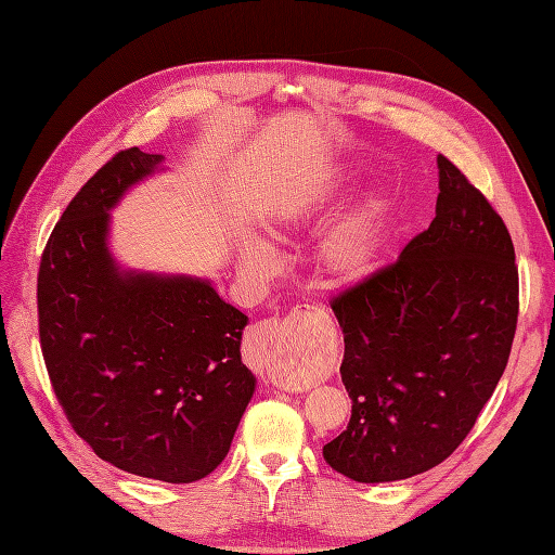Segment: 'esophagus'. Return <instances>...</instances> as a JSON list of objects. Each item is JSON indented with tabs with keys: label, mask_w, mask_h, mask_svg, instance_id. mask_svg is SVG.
Segmentation results:
<instances>
[{
	"label": "esophagus",
	"mask_w": 555,
	"mask_h": 555,
	"mask_svg": "<svg viewBox=\"0 0 555 555\" xmlns=\"http://www.w3.org/2000/svg\"><path fill=\"white\" fill-rule=\"evenodd\" d=\"M273 331L271 328H259V331H255V340H261V338H268V335H271Z\"/></svg>",
	"instance_id": "esophagus-1"
}]
</instances>
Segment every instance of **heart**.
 <instances>
[{"label": "heart", "instance_id": "b5f03b06", "mask_svg": "<svg viewBox=\"0 0 555 555\" xmlns=\"http://www.w3.org/2000/svg\"><path fill=\"white\" fill-rule=\"evenodd\" d=\"M319 210H322V198L312 194H289L284 196L268 231L275 241H289L294 233L310 227ZM384 245V222L375 208L359 210L349 215L343 224H338L326 243L322 245V268L324 273L338 284H354L375 271ZM275 255L271 247L259 241H249L241 249V266L249 275L263 278L275 268Z\"/></svg>", "mask_w": 555, "mask_h": 555}]
</instances>
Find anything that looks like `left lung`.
<instances>
[{
    "mask_svg": "<svg viewBox=\"0 0 555 555\" xmlns=\"http://www.w3.org/2000/svg\"><path fill=\"white\" fill-rule=\"evenodd\" d=\"M438 169L430 227L331 300L351 416L324 461L361 483L408 479L449 459L493 396L514 343L509 231L459 166L440 155Z\"/></svg>",
    "mask_w": 555,
    "mask_h": 555,
    "instance_id": "1",
    "label": "left lung"
}]
</instances>
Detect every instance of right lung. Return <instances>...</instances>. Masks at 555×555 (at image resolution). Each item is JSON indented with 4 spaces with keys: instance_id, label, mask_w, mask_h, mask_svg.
<instances>
[{
    "instance_id": "1",
    "label": "right lung",
    "mask_w": 555,
    "mask_h": 555,
    "mask_svg": "<svg viewBox=\"0 0 555 555\" xmlns=\"http://www.w3.org/2000/svg\"><path fill=\"white\" fill-rule=\"evenodd\" d=\"M162 162L122 150L66 206L39 266V338L60 405L99 459L192 483L224 461L257 379L241 361L247 317L208 280L111 257L108 210Z\"/></svg>"
}]
</instances>
